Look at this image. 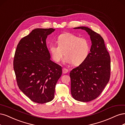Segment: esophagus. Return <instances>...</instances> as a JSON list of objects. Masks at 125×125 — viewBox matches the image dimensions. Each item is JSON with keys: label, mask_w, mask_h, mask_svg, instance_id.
Listing matches in <instances>:
<instances>
[{"label": "esophagus", "mask_w": 125, "mask_h": 125, "mask_svg": "<svg viewBox=\"0 0 125 125\" xmlns=\"http://www.w3.org/2000/svg\"><path fill=\"white\" fill-rule=\"evenodd\" d=\"M62 71H63V74H66L68 72V70L66 69V68H63V69H62Z\"/></svg>", "instance_id": "obj_1"}]
</instances>
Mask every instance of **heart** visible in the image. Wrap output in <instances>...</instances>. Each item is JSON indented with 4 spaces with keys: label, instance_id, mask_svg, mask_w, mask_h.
Returning <instances> with one entry per match:
<instances>
[{
    "label": "heart",
    "instance_id": "1",
    "mask_svg": "<svg viewBox=\"0 0 125 125\" xmlns=\"http://www.w3.org/2000/svg\"><path fill=\"white\" fill-rule=\"evenodd\" d=\"M57 42L58 45L54 43L49 45L52 59L57 63L61 61L64 54V62L78 66L85 61L89 54L90 43L85 38L70 33L63 34L58 37Z\"/></svg>",
    "mask_w": 125,
    "mask_h": 125
}]
</instances>
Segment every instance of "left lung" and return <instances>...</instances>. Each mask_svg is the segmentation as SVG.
Returning <instances> with one entry per match:
<instances>
[{
    "label": "left lung",
    "mask_w": 125,
    "mask_h": 125,
    "mask_svg": "<svg viewBox=\"0 0 125 125\" xmlns=\"http://www.w3.org/2000/svg\"><path fill=\"white\" fill-rule=\"evenodd\" d=\"M74 29L85 30L92 45L85 61L70 72L71 94L78 101L89 102L98 97L109 82L111 58L99 34L84 26Z\"/></svg>",
    "instance_id": "8db88e82"
}]
</instances>
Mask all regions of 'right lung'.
Masks as SVG:
<instances>
[{
	"label": "right lung",
	"mask_w": 125,
	"mask_h": 125,
	"mask_svg": "<svg viewBox=\"0 0 125 125\" xmlns=\"http://www.w3.org/2000/svg\"><path fill=\"white\" fill-rule=\"evenodd\" d=\"M54 30H33L20 40L14 54L13 68L19 89L39 104L53 99L55 85L62 74L61 66L50 59L46 45L47 36Z\"/></svg>",
	"instance_id": "obj_1"
}]
</instances>
